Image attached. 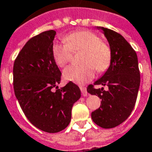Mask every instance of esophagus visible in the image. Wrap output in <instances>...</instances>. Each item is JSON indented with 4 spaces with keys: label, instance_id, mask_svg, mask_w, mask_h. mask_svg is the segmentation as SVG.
<instances>
[{
    "label": "esophagus",
    "instance_id": "obj_1",
    "mask_svg": "<svg viewBox=\"0 0 152 152\" xmlns=\"http://www.w3.org/2000/svg\"><path fill=\"white\" fill-rule=\"evenodd\" d=\"M80 89L81 90V93H82V95L86 97V96L88 95V93H87V90H86V87H84V86H80Z\"/></svg>",
    "mask_w": 152,
    "mask_h": 152
}]
</instances>
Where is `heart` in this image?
<instances>
[{
    "instance_id": "obj_1",
    "label": "heart",
    "mask_w": 152,
    "mask_h": 152,
    "mask_svg": "<svg viewBox=\"0 0 152 152\" xmlns=\"http://www.w3.org/2000/svg\"><path fill=\"white\" fill-rule=\"evenodd\" d=\"M63 40L52 45V55L58 66H66L72 59V53L82 52L81 65H72L64 70L63 76L67 80L86 84L94 78L95 69L98 72H103L111 65L112 48L95 32L90 30L75 31L66 36Z\"/></svg>"
}]
</instances>
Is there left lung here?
I'll return each mask as SVG.
<instances>
[{
    "label": "left lung",
    "mask_w": 152,
    "mask_h": 152,
    "mask_svg": "<svg viewBox=\"0 0 152 152\" xmlns=\"http://www.w3.org/2000/svg\"><path fill=\"white\" fill-rule=\"evenodd\" d=\"M112 48L111 65L103 76L87 92L102 99L99 108L91 113L93 121L104 129H112L123 123L135 106L140 86V72L136 52L121 34L99 27ZM107 85L109 89H95L94 85Z\"/></svg>",
    "instance_id": "8db88e82"
}]
</instances>
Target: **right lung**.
<instances>
[{"instance_id": "add662e5", "label": "right lung", "mask_w": 152, "mask_h": 152, "mask_svg": "<svg viewBox=\"0 0 152 152\" xmlns=\"http://www.w3.org/2000/svg\"><path fill=\"white\" fill-rule=\"evenodd\" d=\"M53 30L28 40L14 63V89L23 112L34 126L58 133L69 124L80 89L70 81L58 89L62 73L52 55Z\"/></svg>"}]
</instances>
